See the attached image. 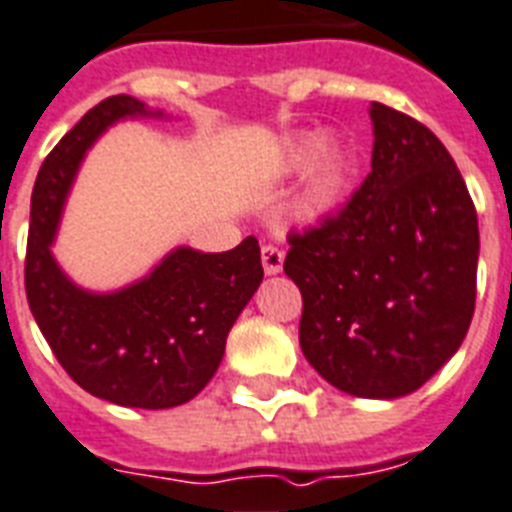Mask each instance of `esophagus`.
<instances>
[{
  "instance_id": "1",
  "label": "esophagus",
  "mask_w": 512,
  "mask_h": 512,
  "mask_svg": "<svg viewBox=\"0 0 512 512\" xmlns=\"http://www.w3.org/2000/svg\"><path fill=\"white\" fill-rule=\"evenodd\" d=\"M263 268L268 276H276V273H281V268H284V249H278L276 244H265Z\"/></svg>"
}]
</instances>
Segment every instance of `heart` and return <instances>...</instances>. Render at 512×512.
Instances as JSON below:
<instances>
[{
	"label": "heart",
	"instance_id": "b5f03b06",
	"mask_svg": "<svg viewBox=\"0 0 512 512\" xmlns=\"http://www.w3.org/2000/svg\"><path fill=\"white\" fill-rule=\"evenodd\" d=\"M286 165L289 170L299 173V170L310 168L305 181V189L299 194L297 215L307 223L323 220L331 215L342 202L347 184H350V155L342 144L328 141L321 144V139L307 136V139L297 141L289 155H286Z\"/></svg>",
	"mask_w": 512,
	"mask_h": 512
}]
</instances>
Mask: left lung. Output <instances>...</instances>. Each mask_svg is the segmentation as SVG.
Instances as JSON below:
<instances>
[{"label": "left lung", "mask_w": 512, "mask_h": 512, "mask_svg": "<svg viewBox=\"0 0 512 512\" xmlns=\"http://www.w3.org/2000/svg\"><path fill=\"white\" fill-rule=\"evenodd\" d=\"M371 173L339 215L289 234L299 347L328 384L368 400L421 389L463 344L476 305L479 220L429 128L371 105Z\"/></svg>", "instance_id": "8db88e82"}]
</instances>
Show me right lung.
<instances>
[{
    "label": "right lung",
    "mask_w": 512,
    "mask_h": 512,
    "mask_svg": "<svg viewBox=\"0 0 512 512\" xmlns=\"http://www.w3.org/2000/svg\"><path fill=\"white\" fill-rule=\"evenodd\" d=\"M162 118L118 94L91 107L49 152L33 186L26 252L31 313L54 357L89 394L112 405L165 410L197 397L215 376L226 336L263 281L260 244L228 252L176 247L118 292L73 284L52 255L62 207L91 144L112 123Z\"/></svg>",
    "instance_id": "1"
}]
</instances>
